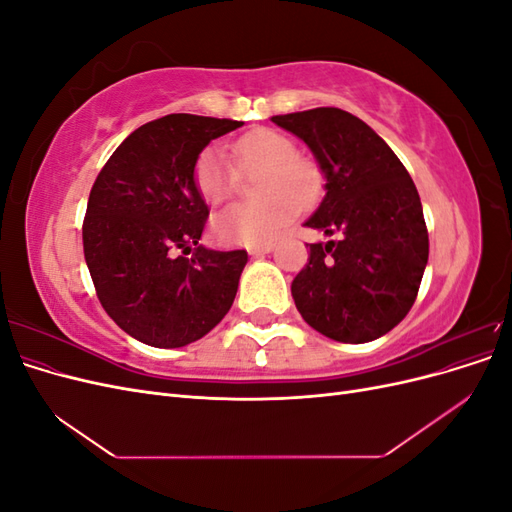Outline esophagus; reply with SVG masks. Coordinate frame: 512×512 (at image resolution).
Listing matches in <instances>:
<instances>
[{"label":"esophagus","instance_id":"obj_1","mask_svg":"<svg viewBox=\"0 0 512 512\" xmlns=\"http://www.w3.org/2000/svg\"><path fill=\"white\" fill-rule=\"evenodd\" d=\"M273 252V245L271 243H265V245H254V247H247V254L250 256H265V254H271Z\"/></svg>","mask_w":512,"mask_h":512}]
</instances>
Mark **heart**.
Listing matches in <instances>:
<instances>
[{"instance_id": "heart-1", "label": "heart", "mask_w": 512, "mask_h": 512, "mask_svg": "<svg viewBox=\"0 0 512 512\" xmlns=\"http://www.w3.org/2000/svg\"><path fill=\"white\" fill-rule=\"evenodd\" d=\"M232 158L243 175H254L252 203L230 205L213 215V237L226 245H265L322 192V170L297 156L292 138L269 128L243 134L232 145ZM194 183L207 203L218 205L235 192L239 174L220 149L207 147L194 164Z\"/></svg>"}]
</instances>
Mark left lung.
<instances>
[{"label": "left lung", "instance_id": "8db88e82", "mask_svg": "<svg viewBox=\"0 0 512 512\" xmlns=\"http://www.w3.org/2000/svg\"><path fill=\"white\" fill-rule=\"evenodd\" d=\"M314 153L324 198L305 226L339 241L309 243L292 299L309 327L344 344L389 333L414 305L429 258L423 205L406 166L342 108L271 117Z\"/></svg>", "mask_w": 512, "mask_h": 512}]
</instances>
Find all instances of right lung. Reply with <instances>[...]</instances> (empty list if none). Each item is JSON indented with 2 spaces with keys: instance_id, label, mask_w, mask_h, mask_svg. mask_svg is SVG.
<instances>
[{
  "instance_id": "add662e5",
  "label": "right lung",
  "mask_w": 512,
  "mask_h": 512,
  "mask_svg": "<svg viewBox=\"0 0 512 512\" xmlns=\"http://www.w3.org/2000/svg\"><path fill=\"white\" fill-rule=\"evenodd\" d=\"M241 126L188 113L149 121L115 149L91 188L87 269L106 314L138 342L188 346L235 301L247 252L198 243L209 209L194 164L213 138Z\"/></svg>"
}]
</instances>
